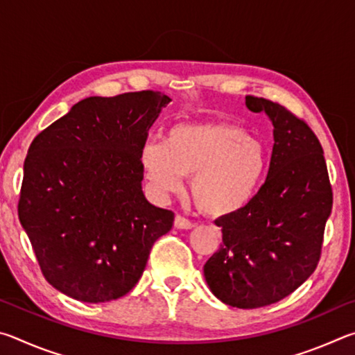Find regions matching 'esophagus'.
I'll return each instance as SVG.
<instances>
[{"label": "esophagus", "mask_w": 355, "mask_h": 355, "mask_svg": "<svg viewBox=\"0 0 355 355\" xmlns=\"http://www.w3.org/2000/svg\"><path fill=\"white\" fill-rule=\"evenodd\" d=\"M173 225H175L177 228H184V230H188V228L194 227V222L189 220L188 218H184V216H182V214H177L175 220H173Z\"/></svg>", "instance_id": "1"}]
</instances>
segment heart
Masks as SVG:
<instances>
[{
    "label": "heart",
    "instance_id": "b5f03b06",
    "mask_svg": "<svg viewBox=\"0 0 355 355\" xmlns=\"http://www.w3.org/2000/svg\"><path fill=\"white\" fill-rule=\"evenodd\" d=\"M141 164L158 197L183 189L191 177V194L203 213L222 218L243 209L260 188L268 169L261 142L232 123H178L163 142H147Z\"/></svg>",
    "mask_w": 355,
    "mask_h": 355
}]
</instances>
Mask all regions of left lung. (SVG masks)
I'll list each match as a JSON object with an SVG mask.
<instances>
[{
	"label": "left lung",
	"instance_id": "left-lung-1",
	"mask_svg": "<svg viewBox=\"0 0 355 355\" xmlns=\"http://www.w3.org/2000/svg\"><path fill=\"white\" fill-rule=\"evenodd\" d=\"M245 106L272 120L268 177L243 209L216 220L222 244L203 272L224 304L258 309L279 302L313 274L334 194L321 142L309 123L268 98L245 95Z\"/></svg>",
	"mask_w": 355,
	"mask_h": 355
}]
</instances>
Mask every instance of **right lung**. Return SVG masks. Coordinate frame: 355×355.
Masks as SVG:
<instances>
[{
  "instance_id": "obj_1",
  "label": "right lung",
  "mask_w": 355,
  "mask_h": 355,
  "mask_svg": "<svg viewBox=\"0 0 355 355\" xmlns=\"http://www.w3.org/2000/svg\"><path fill=\"white\" fill-rule=\"evenodd\" d=\"M171 98L158 91L89 97L34 137L19 219L45 280L83 302L133 290L173 211L142 194L141 152Z\"/></svg>"
}]
</instances>
